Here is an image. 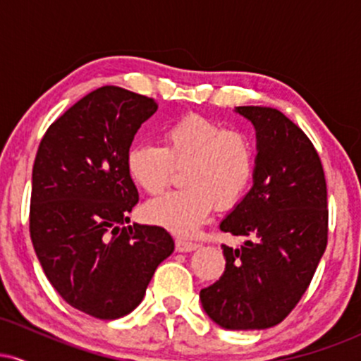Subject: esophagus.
<instances>
[{"label":"esophagus","mask_w":361,"mask_h":361,"mask_svg":"<svg viewBox=\"0 0 361 361\" xmlns=\"http://www.w3.org/2000/svg\"><path fill=\"white\" fill-rule=\"evenodd\" d=\"M197 247H198L197 243L186 241V239H181V238L176 239V251H180V252H190V251L197 250Z\"/></svg>","instance_id":"1"}]
</instances>
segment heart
Masks as SVG:
<instances>
[{
  "mask_svg": "<svg viewBox=\"0 0 361 361\" xmlns=\"http://www.w3.org/2000/svg\"><path fill=\"white\" fill-rule=\"evenodd\" d=\"M159 135L161 147L134 144L128 149V176L142 192L157 197L175 180V169L183 168L185 188L144 207L149 222L192 234L214 204L231 209L244 197L256 164L255 144L247 132L188 114L166 123Z\"/></svg>",
  "mask_w": 361,
  "mask_h": 361,
  "instance_id": "1",
  "label": "heart"
}]
</instances>
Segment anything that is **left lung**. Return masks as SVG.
Segmentation results:
<instances>
[{"instance_id": "8db88e82", "label": "left lung", "mask_w": 361, "mask_h": 361, "mask_svg": "<svg viewBox=\"0 0 361 361\" xmlns=\"http://www.w3.org/2000/svg\"><path fill=\"white\" fill-rule=\"evenodd\" d=\"M258 137L255 185L221 222L244 238L222 244L226 270L200 290L204 310L226 329H267L292 312L327 246V188L321 157L280 110L238 106Z\"/></svg>"}]
</instances>
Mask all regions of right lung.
Returning <instances> with one entry per match:
<instances>
[{
	"mask_svg": "<svg viewBox=\"0 0 361 361\" xmlns=\"http://www.w3.org/2000/svg\"><path fill=\"white\" fill-rule=\"evenodd\" d=\"M154 98L118 86L91 91L51 123L40 140L30 197V238L45 276L81 312H132L157 264L175 250L157 226L126 227L139 193L126 156Z\"/></svg>",
	"mask_w": 361,
	"mask_h": 361,
	"instance_id": "obj_1",
	"label": "right lung"
}]
</instances>
